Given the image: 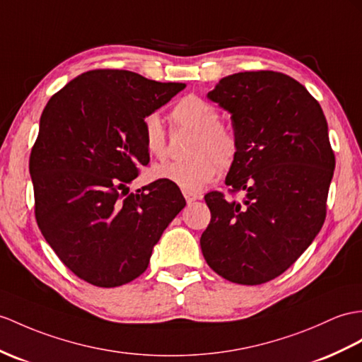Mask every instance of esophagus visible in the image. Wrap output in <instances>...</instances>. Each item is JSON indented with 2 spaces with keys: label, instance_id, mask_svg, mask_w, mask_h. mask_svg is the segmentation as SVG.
I'll return each mask as SVG.
<instances>
[{
  "label": "esophagus",
  "instance_id": "obj_1",
  "mask_svg": "<svg viewBox=\"0 0 362 362\" xmlns=\"http://www.w3.org/2000/svg\"><path fill=\"white\" fill-rule=\"evenodd\" d=\"M182 193H184V198L187 201V204H192L193 201L201 199V195H198V193H192V192H182Z\"/></svg>",
  "mask_w": 362,
  "mask_h": 362
}]
</instances>
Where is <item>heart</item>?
<instances>
[{"label": "heart", "instance_id": "1", "mask_svg": "<svg viewBox=\"0 0 362 362\" xmlns=\"http://www.w3.org/2000/svg\"><path fill=\"white\" fill-rule=\"evenodd\" d=\"M176 124L192 129L195 136L189 147L192 158L155 165L152 176L178 186L184 192L197 193L214 181L219 165L228 167L236 158L238 143L230 130L219 124V112L198 96H186L172 110ZM143 141L147 152L155 158L165 155V134L161 118L151 113L143 119Z\"/></svg>", "mask_w": 362, "mask_h": 362}]
</instances>
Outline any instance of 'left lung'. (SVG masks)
I'll use <instances>...</instances> for the list:
<instances>
[{"label": "left lung", "mask_w": 362, "mask_h": 362, "mask_svg": "<svg viewBox=\"0 0 362 362\" xmlns=\"http://www.w3.org/2000/svg\"><path fill=\"white\" fill-rule=\"evenodd\" d=\"M207 98L232 115L238 152L226 184L245 197L236 202L207 193L211 219L201 250L227 281L267 283L324 224L334 170L327 121L303 84L272 70L228 75Z\"/></svg>", "instance_id": "1"}]
</instances>
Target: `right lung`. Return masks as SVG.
<instances>
[{
  "instance_id": "right-lung-1",
  "label": "right lung",
  "mask_w": 362,
  "mask_h": 362,
  "mask_svg": "<svg viewBox=\"0 0 362 362\" xmlns=\"http://www.w3.org/2000/svg\"><path fill=\"white\" fill-rule=\"evenodd\" d=\"M184 87L129 70H90L42 110L29 163L35 216L58 258L89 284L118 287L144 273L186 206L161 180L124 197L148 164L143 119Z\"/></svg>"
}]
</instances>
